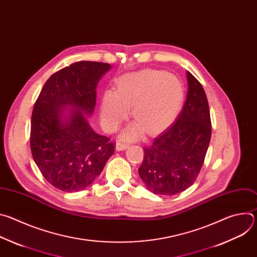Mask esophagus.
<instances>
[{
  "mask_svg": "<svg viewBox=\"0 0 257 257\" xmlns=\"http://www.w3.org/2000/svg\"><path fill=\"white\" fill-rule=\"evenodd\" d=\"M129 146V144L128 143H125V142H117V144H116V150L118 151V152H120V151H124V150H126L127 148Z\"/></svg>",
  "mask_w": 257,
  "mask_h": 257,
  "instance_id": "esophagus-1",
  "label": "esophagus"
}]
</instances>
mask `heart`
<instances>
[{
  "instance_id": "1",
  "label": "heart",
  "mask_w": 257,
  "mask_h": 257,
  "mask_svg": "<svg viewBox=\"0 0 257 257\" xmlns=\"http://www.w3.org/2000/svg\"><path fill=\"white\" fill-rule=\"evenodd\" d=\"M183 100L181 82L164 71L143 70L129 73L116 81V90L104 91L100 102V122L109 132L116 131L131 115L135 119L124 132L125 138H136L145 130L156 133L176 117Z\"/></svg>"
}]
</instances>
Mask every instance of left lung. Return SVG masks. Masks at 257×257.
<instances>
[{"instance_id": "left-lung-1", "label": "left lung", "mask_w": 257, "mask_h": 257, "mask_svg": "<svg viewBox=\"0 0 257 257\" xmlns=\"http://www.w3.org/2000/svg\"><path fill=\"white\" fill-rule=\"evenodd\" d=\"M187 80V97L176 122L143 150L139 176L155 194L174 195L186 190L204 163L211 136L208 101L189 71Z\"/></svg>"}]
</instances>
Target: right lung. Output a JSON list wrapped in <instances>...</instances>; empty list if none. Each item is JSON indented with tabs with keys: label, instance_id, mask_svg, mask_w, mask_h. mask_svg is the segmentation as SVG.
<instances>
[{
	"label": "right lung",
	"instance_id": "1",
	"mask_svg": "<svg viewBox=\"0 0 257 257\" xmlns=\"http://www.w3.org/2000/svg\"><path fill=\"white\" fill-rule=\"evenodd\" d=\"M109 64L80 61L47 80L36 99L30 128L32 158L45 179L65 192L84 189L96 179L115 150L109 138L93 131L86 120L96 100L97 82ZM71 105L67 120L62 114Z\"/></svg>",
	"mask_w": 257,
	"mask_h": 257
}]
</instances>
